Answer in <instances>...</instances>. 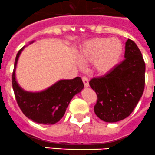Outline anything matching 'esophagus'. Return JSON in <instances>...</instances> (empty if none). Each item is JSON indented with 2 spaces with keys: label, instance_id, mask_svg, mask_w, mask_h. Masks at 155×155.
<instances>
[{
  "label": "esophagus",
  "instance_id": "esophagus-1",
  "mask_svg": "<svg viewBox=\"0 0 155 155\" xmlns=\"http://www.w3.org/2000/svg\"><path fill=\"white\" fill-rule=\"evenodd\" d=\"M82 80H83V82H84V86H85L86 87H89V80H88L87 78L85 77V76H83Z\"/></svg>",
  "mask_w": 155,
  "mask_h": 155
}]
</instances>
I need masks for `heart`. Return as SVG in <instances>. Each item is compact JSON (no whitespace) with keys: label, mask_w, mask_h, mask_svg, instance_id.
Here are the masks:
<instances>
[{"label":"heart","mask_w":155,"mask_h":155,"mask_svg":"<svg viewBox=\"0 0 155 155\" xmlns=\"http://www.w3.org/2000/svg\"><path fill=\"white\" fill-rule=\"evenodd\" d=\"M123 49L122 42L117 38H94L83 45L79 57L84 63L93 62L94 71L104 75L117 65Z\"/></svg>","instance_id":"obj_1"}]
</instances>
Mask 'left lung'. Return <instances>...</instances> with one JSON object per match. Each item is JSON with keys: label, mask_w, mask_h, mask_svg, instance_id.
Here are the masks:
<instances>
[{"label": "left lung", "mask_w": 155, "mask_h": 155, "mask_svg": "<svg viewBox=\"0 0 155 155\" xmlns=\"http://www.w3.org/2000/svg\"><path fill=\"white\" fill-rule=\"evenodd\" d=\"M124 58L109 73L89 82L97 96L94 110L103 121L113 123L128 117L143 93L145 63L131 39L125 42Z\"/></svg>", "instance_id": "8db88e82"}]
</instances>
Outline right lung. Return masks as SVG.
I'll list each match as a JSON object with an SVG mask.
<instances>
[{"mask_svg":"<svg viewBox=\"0 0 155 155\" xmlns=\"http://www.w3.org/2000/svg\"><path fill=\"white\" fill-rule=\"evenodd\" d=\"M34 41L30 44L33 43ZM25 46L18 52L12 73V87L20 110L27 118L43 124H54L63 117L71 98L84 89L81 78L61 80L40 92L23 90L15 79V68L19 55Z\"/></svg>","mask_w":155,"mask_h":155,"instance_id":"right-lung-1","label":"right lung"}]
</instances>
